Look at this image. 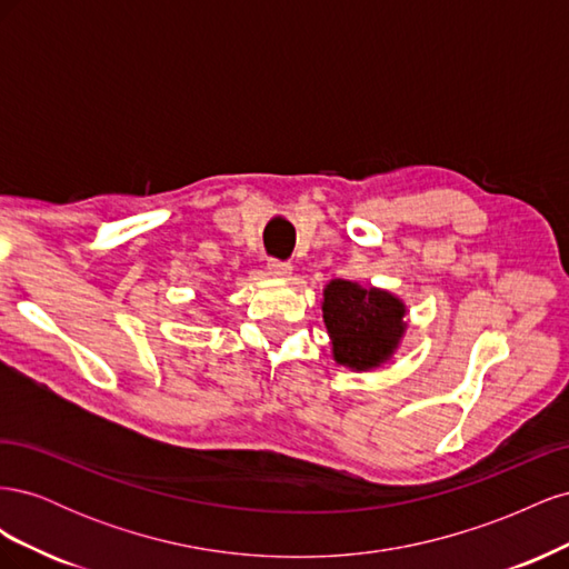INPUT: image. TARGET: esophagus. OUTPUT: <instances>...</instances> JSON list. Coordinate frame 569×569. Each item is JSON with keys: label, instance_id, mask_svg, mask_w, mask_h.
I'll list each match as a JSON object with an SVG mask.
<instances>
[{"label": "esophagus", "instance_id": "34e87169", "mask_svg": "<svg viewBox=\"0 0 569 569\" xmlns=\"http://www.w3.org/2000/svg\"><path fill=\"white\" fill-rule=\"evenodd\" d=\"M268 272L278 280H289L291 278V266L282 263V261H274V258H272V261H268Z\"/></svg>", "mask_w": 569, "mask_h": 569}]
</instances>
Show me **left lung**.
Segmentation results:
<instances>
[{
	"instance_id": "8db88e82",
	"label": "left lung",
	"mask_w": 569,
	"mask_h": 569,
	"mask_svg": "<svg viewBox=\"0 0 569 569\" xmlns=\"http://www.w3.org/2000/svg\"><path fill=\"white\" fill-rule=\"evenodd\" d=\"M320 303L337 366L370 372L399 351L408 330V306L393 291L353 280H330Z\"/></svg>"
}]
</instances>
